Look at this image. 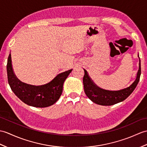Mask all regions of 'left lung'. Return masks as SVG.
<instances>
[{"label":"left lung","instance_id":"left-lung-1","mask_svg":"<svg viewBox=\"0 0 147 147\" xmlns=\"http://www.w3.org/2000/svg\"><path fill=\"white\" fill-rule=\"evenodd\" d=\"M138 56L139 57V55ZM84 75L83 81L84 90L86 96L94 103L103 106H111L125 100L135 89L141 74L140 59L139 61V69L134 83L129 87L118 91L106 90L98 87L92 81L87 71L84 69Z\"/></svg>","mask_w":147,"mask_h":147}]
</instances>
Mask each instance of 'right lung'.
<instances>
[{
	"label": "right lung",
	"mask_w": 147,
	"mask_h": 147,
	"mask_svg": "<svg viewBox=\"0 0 147 147\" xmlns=\"http://www.w3.org/2000/svg\"><path fill=\"white\" fill-rule=\"evenodd\" d=\"M72 70L59 73L48 83L35 86L23 83L16 77L12 66L11 54L7 64L8 83L12 91L24 103L37 108L49 107L59 100L63 92L64 82Z\"/></svg>",
	"instance_id": "1"
}]
</instances>
